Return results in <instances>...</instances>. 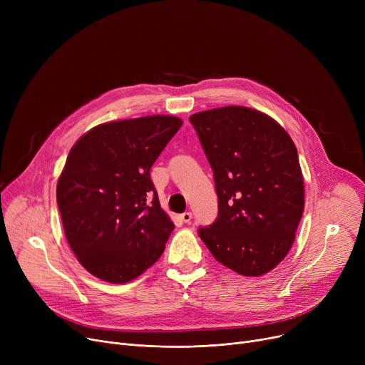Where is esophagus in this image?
Wrapping results in <instances>:
<instances>
[{
  "instance_id": "obj_1",
  "label": "esophagus",
  "mask_w": 365,
  "mask_h": 365,
  "mask_svg": "<svg viewBox=\"0 0 365 365\" xmlns=\"http://www.w3.org/2000/svg\"><path fill=\"white\" fill-rule=\"evenodd\" d=\"M180 220L185 222V223H189L190 220H192V213H190V212L182 213V215H180Z\"/></svg>"
}]
</instances>
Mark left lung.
<instances>
[{"label":"left lung","instance_id":"left-lung-1","mask_svg":"<svg viewBox=\"0 0 365 365\" xmlns=\"http://www.w3.org/2000/svg\"><path fill=\"white\" fill-rule=\"evenodd\" d=\"M212 165L217 219L198 235L244 277L272 271L293 245L304 207L297 149L266 113L225 106L189 117Z\"/></svg>","mask_w":365,"mask_h":365}]
</instances>
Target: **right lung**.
<instances>
[{"label":"right lung","instance_id":"obj_1","mask_svg":"<svg viewBox=\"0 0 365 365\" xmlns=\"http://www.w3.org/2000/svg\"><path fill=\"white\" fill-rule=\"evenodd\" d=\"M180 127L170 115L106 123L69 150L56 198L66 240L91 275L124 284L163 255L175 223L150 167Z\"/></svg>","mask_w":365,"mask_h":365}]
</instances>
